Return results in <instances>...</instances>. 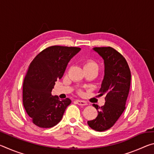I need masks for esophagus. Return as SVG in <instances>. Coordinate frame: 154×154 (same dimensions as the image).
<instances>
[{"label": "esophagus", "instance_id": "obj_1", "mask_svg": "<svg viewBox=\"0 0 154 154\" xmlns=\"http://www.w3.org/2000/svg\"><path fill=\"white\" fill-rule=\"evenodd\" d=\"M75 102L78 105H80V106H85V105H88V103L87 102H85L84 100H75Z\"/></svg>", "mask_w": 154, "mask_h": 154}]
</instances>
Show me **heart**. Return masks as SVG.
Returning a JSON list of instances; mask_svg holds the SVG:
<instances>
[{"label": "heart", "instance_id": "heart-1", "mask_svg": "<svg viewBox=\"0 0 154 154\" xmlns=\"http://www.w3.org/2000/svg\"><path fill=\"white\" fill-rule=\"evenodd\" d=\"M89 66H97V64L95 63L92 60H88L86 62H85L84 64V68L85 67H89Z\"/></svg>", "mask_w": 154, "mask_h": 154}]
</instances>
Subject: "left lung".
<instances>
[{"label": "left lung", "instance_id": "obj_1", "mask_svg": "<svg viewBox=\"0 0 154 154\" xmlns=\"http://www.w3.org/2000/svg\"><path fill=\"white\" fill-rule=\"evenodd\" d=\"M92 49L104 61L105 74L98 93L105 96V103L100 107L93 104L98 116L88 121V124L96 131L102 132L113 126L126 109L131 74L126 59L116 49L111 47Z\"/></svg>", "mask_w": 154, "mask_h": 154}]
</instances>
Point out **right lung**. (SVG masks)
Instances as JSON below:
<instances>
[{
  "label": "right lung",
  "instance_id": "right-lung-1",
  "mask_svg": "<svg viewBox=\"0 0 154 154\" xmlns=\"http://www.w3.org/2000/svg\"><path fill=\"white\" fill-rule=\"evenodd\" d=\"M80 50L74 47L51 46L31 62L23 83V105L36 126L48 128L61 121L71 100H60L51 91L63 76L68 63Z\"/></svg>",
  "mask_w": 154,
  "mask_h": 154
}]
</instances>
